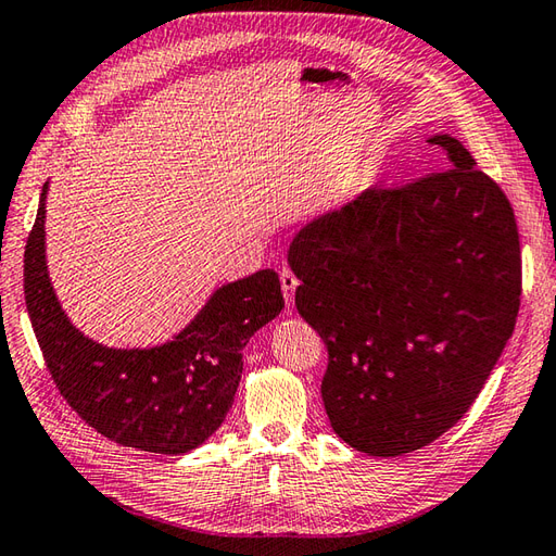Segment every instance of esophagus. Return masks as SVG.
<instances>
[{"label":"esophagus","mask_w":556,"mask_h":556,"mask_svg":"<svg viewBox=\"0 0 556 556\" xmlns=\"http://www.w3.org/2000/svg\"><path fill=\"white\" fill-rule=\"evenodd\" d=\"M279 281H281V291H285L287 306H293V293H296V287H299L296 275H293L289 267H285L279 271Z\"/></svg>","instance_id":"1"}]
</instances>
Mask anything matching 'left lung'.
<instances>
[{
    "instance_id": "8db88e82",
    "label": "left lung",
    "mask_w": 556,
    "mask_h": 556,
    "mask_svg": "<svg viewBox=\"0 0 556 556\" xmlns=\"http://www.w3.org/2000/svg\"><path fill=\"white\" fill-rule=\"evenodd\" d=\"M429 141L448 170L366 190L289 245L296 308L328 346L325 412L378 458L424 448L470 409L520 306L508 198L458 139Z\"/></svg>"
}]
</instances>
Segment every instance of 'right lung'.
<instances>
[{
  "instance_id": "obj_1",
  "label": "right lung",
  "mask_w": 556,
  "mask_h": 556,
  "mask_svg": "<svg viewBox=\"0 0 556 556\" xmlns=\"http://www.w3.org/2000/svg\"><path fill=\"white\" fill-rule=\"evenodd\" d=\"M42 185L24 255L33 332L60 395L89 427L129 448L182 455L222 427L243 374V346L285 308L279 275L260 269L216 289L188 328L149 350H115L70 323L46 263Z\"/></svg>"
}]
</instances>
